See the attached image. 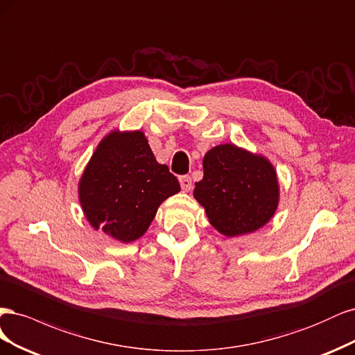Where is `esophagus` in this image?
Returning a JSON list of instances; mask_svg holds the SVG:
<instances>
[{"mask_svg": "<svg viewBox=\"0 0 355 355\" xmlns=\"http://www.w3.org/2000/svg\"><path fill=\"white\" fill-rule=\"evenodd\" d=\"M180 184H181L182 191H189L191 189V178L189 175L180 177Z\"/></svg>", "mask_w": 355, "mask_h": 355, "instance_id": "obj_1", "label": "esophagus"}]
</instances>
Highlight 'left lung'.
<instances>
[{
	"label": "left lung",
	"mask_w": 355,
	"mask_h": 355,
	"mask_svg": "<svg viewBox=\"0 0 355 355\" xmlns=\"http://www.w3.org/2000/svg\"><path fill=\"white\" fill-rule=\"evenodd\" d=\"M193 194L216 230L234 237L270 221L277 209L279 182L264 156L221 144L205 155L203 178Z\"/></svg>",
	"instance_id": "left-lung-1"
}]
</instances>
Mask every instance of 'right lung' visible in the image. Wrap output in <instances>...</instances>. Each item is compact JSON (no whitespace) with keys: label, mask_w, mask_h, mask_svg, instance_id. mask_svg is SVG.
I'll return each mask as SVG.
<instances>
[{"label":"right lung","mask_w":355,"mask_h":355,"mask_svg":"<svg viewBox=\"0 0 355 355\" xmlns=\"http://www.w3.org/2000/svg\"><path fill=\"white\" fill-rule=\"evenodd\" d=\"M180 182L156 162L141 131H113L101 140L79 181V202L89 224L128 243L141 237Z\"/></svg>","instance_id":"1"}]
</instances>
